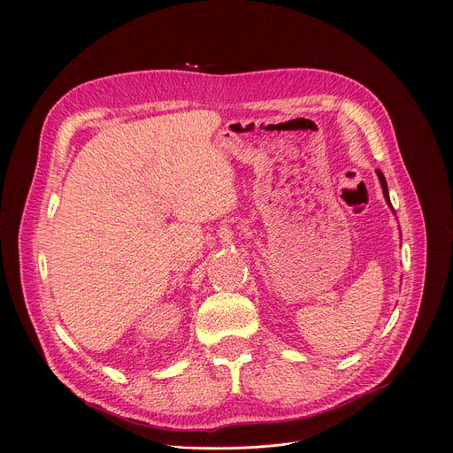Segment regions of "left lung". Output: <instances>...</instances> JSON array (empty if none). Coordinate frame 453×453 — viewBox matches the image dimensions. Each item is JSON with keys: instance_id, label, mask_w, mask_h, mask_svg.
<instances>
[{"instance_id": "1", "label": "left lung", "mask_w": 453, "mask_h": 453, "mask_svg": "<svg viewBox=\"0 0 453 453\" xmlns=\"http://www.w3.org/2000/svg\"><path fill=\"white\" fill-rule=\"evenodd\" d=\"M376 172H378V177H380V182H381V189H383V197H385L387 204H389V206H393V204H391V201H389V191H387V182H385V177L381 175V172H380V170H376Z\"/></svg>"}]
</instances>
